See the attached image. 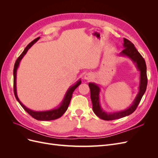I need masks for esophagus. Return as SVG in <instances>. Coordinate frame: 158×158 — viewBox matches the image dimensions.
<instances>
[{"label":"esophagus","instance_id":"1","mask_svg":"<svg viewBox=\"0 0 158 158\" xmlns=\"http://www.w3.org/2000/svg\"><path fill=\"white\" fill-rule=\"evenodd\" d=\"M92 78V74H89V73H86V74H85V75H84V79L85 80H90Z\"/></svg>","mask_w":158,"mask_h":158}]
</instances>
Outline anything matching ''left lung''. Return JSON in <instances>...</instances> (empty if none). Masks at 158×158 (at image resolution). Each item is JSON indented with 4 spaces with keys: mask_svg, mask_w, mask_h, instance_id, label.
<instances>
[{
    "mask_svg": "<svg viewBox=\"0 0 158 158\" xmlns=\"http://www.w3.org/2000/svg\"><path fill=\"white\" fill-rule=\"evenodd\" d=\"M123 41V47L125 49L119 53L118 56L127 57L135 64L137 70L140 72L138 92L131 106H129L127 109L121 110V111L109 113L103 110L101 106V104H100L99 94L101 92V88H100L99 85L94 82H89L88 85L90 89V96L92 103L93 111L99 118L105 121L114 120V119L125 117L132 114L135 111L138 105L139 104L142 96L146 92L147 87L148 80L146 75V65L144 59H143L139 52L135 48V45L130 41L125 39V38H124Z\"/></svg>",
    "mask_w": 158,
    "mask_h": 158,
    "instance_id": "left-lung-1",
    "label": "left lung"
}]
</instances>
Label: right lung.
<instances>
[{
	"label": "right lung",
	"mask_w": 158,
	"mask_h": 158,
	"mask_svg": "<svg viewBox=\"0 0 158 158\" xmlns=\"http://www.w3.org/2000/svg\"><path fill=\"white\" fill-rule=\"evenodd\" d=\"M40 39V37H37L35 40L32 41L30 44H28L27 47L25 48L22 52V53L20 55V56L17 59L15 64H14V71H13V75H14V95H15L16 99L18 103L20 104V106L23 108V109L28 113L30 114V115L38 121H51V120H55V119L60 118L63 114L66 112V110H67L69 103L70 102V100L73 96V94L74 91L76 88L79 86V85L82 82L81 79H79L77 82H76L74 84H73L72 86L69 87L68 90L66 91V92L64 95V96L62 100V102L59 104V106L55 107L54 109H52L50 110H46V111H33L29 108L26 107L24 105H23L20 100L19 99L17 94V88H16V76H17V70L19 67V65H20V62L23 57L26 55L27 53V51L29 50L31 47L34 45L35 43Z\"/></svg>",
	"instance_id": "add662e5"
}]
</instances>
